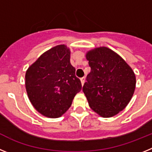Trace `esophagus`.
I'll list each match as a JSON object with an SVG mask.
<instances>
[{"label":"esophagus","mask_w":152,"mask_h":152,"mask_svg":"<svg viewBox=\"0 0 152 152\" xmlns=\"http://www.w3.org/2000/svg\"><path fill=\"white\" fill-rule=\"evenodd\" d=\"M84 81H85V77H81V78H80V82H81V84H82V85H84Z\"/></svg>","instance_id":"1"}]
</instances>
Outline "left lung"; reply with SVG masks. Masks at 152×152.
Masks as SVG:
<instances>
[{
	"label": "left lung",
	"mask_w": 152,
	"mask_h": 152,
	"mask_svg": "<svg viewBox=\"0 0 152 152\" xmlns=\"http://www.w3.org/2000/svg\"><path fill=\"white\" fill-rule=\"evenodd\" d=\"M91 67L83 86L89 106L100 116L108 118L122 111L131 100L135 88V75L117 53L107 47L88 52Z\"/></svg>",
	"instance_id": "8db88e82"
}]
</instances>
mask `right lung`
Listing matches in <instances>:
<instances>
[{
	"label": "right lung",
	"mask_w": 152,
	"mask_h": 152,
	"mask_svg": "<svg viewBox=\"0 0 152 152\" xmlns=\"http://www.w3.org/2000/svg\"><path fill=\"white\" fill-rule=\"evenodd\" d=\"M70 54L65 45H56L41 55L26 72L28 97L36 110L46 117L62 116L82 88L70 62Z\"/></svg>",
	"instance_id": "obj_1"
}]
</instances>
